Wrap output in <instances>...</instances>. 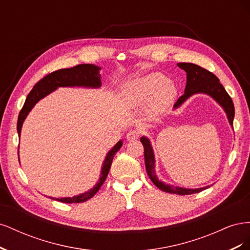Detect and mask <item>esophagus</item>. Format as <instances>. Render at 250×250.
<instances>
[{
	"mask_svg": "<svg viewBox=\"0 0 250 250\" xmlns=\"http://www.w3.org/2000/svg\"><path fill=\"white\" fill-rule=\"evenodd\" d=\"M139 137H140V134H139L138 130H130V131H128L126 134V138L128 141L137 140V139H139Z\"/></svg>",
	"mask_w": 250,
	"mask_h": 250,
	"instance_id": "esophagus-1",
	"label": "esophagus"
}]
</instances>
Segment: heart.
<instances>
[{
	"label": "heart",
	"mask_w": 250,
	"mask_h": 250,
	"mask_svg": "<svg viewBox=\"0 0 250 250\" xmlns=\"http://www.w3.org/2000/svg\"><path fill=\"white\" fill-rule=\"evenodd\" d=\"M123 102L132 108L148 103L150 115L158 116L167 110L176 97L173 82L166 80L161 73L150 72L125 83L121 92Z\"/></svg>",
	"instance_id": "1"
}]
</instances>
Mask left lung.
<instances>
[{
	"label": "left lung",
	"mask_w": 250,
	"mask_h": 250,
	"mask_svg": "<svg viewBox=\"0 0 250 250\" xmlns=\"http://www.w3.org/2000/svg\"><path fill=\"white\" fill-rule=\"evenodd\" d=\"M177 65L187 73V84L185 88V94L179 98L173 108L177 109L188 99V98H191L194 95H208L210 98H213V99L223 108V110L226 113V117H228L229 125L233 127L232 123L234 117V107L232 100L229 95L226 93L225 88L223 87V85L215 75L197 64L190 62H180L177 63ZM141 142L144 146V156H145V166L147 174L149 178L152 180V183L160 188V190L171 194L191 195L195 193H199L209 188V186H207L198 188H187L183 187L165 184L164 181L157 178L155 172V157L150 140L146 137H142Z\"/></svg>",
	"instance_id": "left-lung-1"
}]
</instances>
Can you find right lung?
Wrapping results in <instances>:
<instances>
[{
  "label": "right lung",
  "mask_w": 250,
  "mask_h": 250,
  "mask_svg": "<svg viewBox=\"0 0 250 250\" xmlns=\"http://www.w3.org/2000/svg\"><path fill=\"white\" fill-rule=\"evenodd\" d=\"M100 66H97L95 64L89 63H83L78 64L76 66L70 67V69H62L53 72L46 77L41 79L36 84L33 86L32 90L30 92L26 98V101L24 106L20 111L19 119H18V133L19 138H21V131L22 123H24L25 119L29 115V112L32 110L35 106V104L42 100V98L50 95L52 92H54L58 87H85V88H99L101 86V75H100ZM123 142L119 141L115 146H113L105 156V160L102 164L100 178L98 179L97 184L89 188L88 191L73 196V197H62V198H54L50 197L51 199H54L60 202L65 203H79L84 202L90 199L93 196L99 191V188L103 185V183L106 179L108 172L111 167V163L113 160V156L122 147ZM20 161V157H19Z\"/></svg>",
  "instance_id": "1"
}]
</instances>
